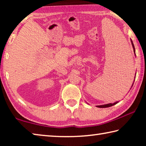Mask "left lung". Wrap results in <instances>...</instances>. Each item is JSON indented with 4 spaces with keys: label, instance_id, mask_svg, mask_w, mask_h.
Here are the masks:
<instances>
[{
    "label": "left lung",
    "instance_id": "1",
    "mask_svg": "<svg viewBox=\"0 0 146 146\" xmlns=\"http://www.w3.org/2000/svg\"><path fill=\"white\" fill-rule=\"evenodd\" d=\"M131 42L132 46H133V52H134V53H135V55L136 56L135 46H134V44H133V41H132L131 39ZM135 76H136V75H135ZM134 82H135V80H134V81H133V84H132L131 88L133 87V84H134ZM118 102H119V101H117V102H115V103H113V104H112V103H110V104H104V105H100V106H97V108H109V107H111V106H114V105H115V104H117V103H118ZM86 103L88 104V102H86Z\"/></svg>",
    "mask_w": 146,
    "mask_h": 146
}]
</instances>
